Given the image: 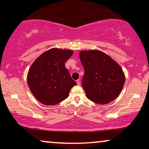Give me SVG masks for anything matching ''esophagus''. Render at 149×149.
<instances>
[{
  "label": "esophagus",
  "instance_id": "34e87169",
  "mask_svg": "<svg viewBox=\"0 0 149 149\" xmlns=\"http://www.w3.org/2000/svg\"><path fill=\"white\" fill-rule=\"evenodd\" d=\"M76 82H77V84L78 85H79L81 84V80H80V79L76 80Z\"/></svg>",
  "mask_w": 149,
  "mask_h": 149
}]
</instances>
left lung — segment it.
<instances>
[{
    "instance_id": "8db88e82",
    "label": "left lung",
    "mask_w": 149,
    "mask_h": 149,
    "mask_svg": "<svg viewBox=\"0 0 149 149\" xmlns=\"http://www.w3.org/2000/svg\"><path fill=\"white\" fill-rule=\"evenodd\" d=\"M85 74L82 86L91 101L105 104L118 97L125 83L122 69L112 58L98 50L80 52Z\"/></svg>"
}]
</instances>
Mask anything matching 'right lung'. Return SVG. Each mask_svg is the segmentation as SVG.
I'll list each match as a JSON object with an SVG mask.
<instances>
[{"mask_svg":"<svg viewBox=\"0 0 149 149\" xmlns=\"http://www.w3.org/2000/svg\"><path fill=\"white\" fill-rule=\"evenodd\" d=\"M70 50L51 49L33 63L27 74V84L35 97L45 105L58 104L68 97L76 85L65 62L72 56Z\"/></svg>","mask_w":149,"mask_h":149,"instance_id":"add662e5","label":"right lung"}]
</instances>
